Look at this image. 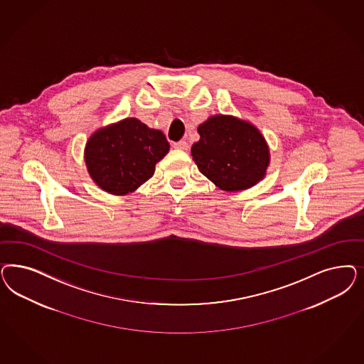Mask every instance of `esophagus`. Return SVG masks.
<instances>
[{"instance_id": "obj_1", "label": "esophagus", "mask_w": 364, "mask_h": 364, "mask_svg": "<svg viewBox=\"0 0 364 364\" xmlns=\"http://www.w3.org/2000/svg\"><path fill=\"white\" fill-rule=\"evenodd\" d=\"M174 149H178V150H188V143L186 141H176L174 143Z\"/></svg>"}]
</instances>
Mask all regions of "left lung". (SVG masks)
<instances>
[{
  "instance_id": "1",
  "label": "left lung",
  "mask_w": 364,
  "mask_h": 364,
  "mask_svg": "<svg viewBox=\"0 0 364 364\" xmlns=\"http://www.w3.org/2000/svg\"><path fill=\"white\" fill-rule=\"evenodd\" d=\"M200 141L191 146L193 161L217 188L241 191L255 186L269 166V147L252 123L214 115L198 126Z\"/></svg>"
}]
</instances>
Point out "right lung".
Listing matches in <instances>:
<instances>
[{"label":"right lung","mask_w":364,"mask_h":364,"mask_svg":"<svg viewBox=\"0 0 364 364\" xmlns=\"http://www.w3.org/2000/svg\"><path fill=\"white\" fill-rule=\"evenodd\" d=\"M170 150L164 132L135 117L95 131L84 150L95 183L114 196H126L154 176L155 164Z\"/></svg>","instance_id":"add662e5"}]
</instances>
